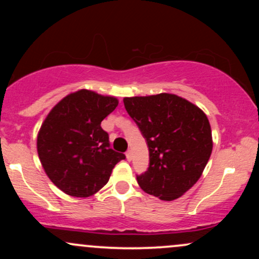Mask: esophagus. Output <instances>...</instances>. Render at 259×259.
Segmentation results:
<instances>
[{
	"label": "esophagus",
	"mask_w": 259,
	"mask_h": 259,
	"mask_svg": "<svg viewBox=\"0 0 259 259\" xmlns=\"http://www.w3.org/2000/svg\"><path fill=\"white\" fill-rule=\"evenodd\" d=\"M125 156H126V159H127V160H132V159H133V151H132V150L127 151Z\"/></svg>",
	"instance_id": "34e87169"
}]
</instances>
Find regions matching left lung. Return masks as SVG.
<instances>
[{
	"instance_id": "obj_1",
	"label": "left lung",
	"mask_w": 259,
	"mask_h": 259,
	"mask_svg": "<svg viewBox=\"0 0 259 259\" xmlns=\"http://www.w3.org/2000/svg\"><path fill=\"white\" fill-rule=\"evenodd\" d=\"M124 106L146 139L150 167L140 187L163 201L179 198L197 183L213 148L201 108L174 94L125 97Z\"/></svg>"
}]
</instances>
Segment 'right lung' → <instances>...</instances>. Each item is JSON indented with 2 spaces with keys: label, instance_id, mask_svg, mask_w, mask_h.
Masks as SVG:
<instances>
[{
  "label": "right lung",
  "instance_id": "add662e5",
  "mask_svg": "<svg viewBox=\"0 0 259 259\" xmlns=\"http://www.w3.org/2000/svg\"><path fill=\"white\" fill-rule=\"evenodd\" d=\"M118 99L81 89L51 109L37 134V153L45 173L64 194L90 197L108 183L113 168L125 158L109 147L102 121Z\"/></svg>",
  "mask_w": 259,
  "mask_h": 259
}]
</instances>
